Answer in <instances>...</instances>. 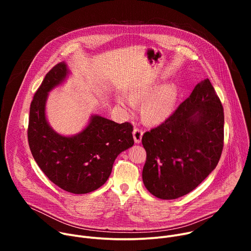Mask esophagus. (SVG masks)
<instances>
[{
    "instance_id": "1",
    "label": "esophagus",
    "mask_w": 251,
    "mask_h": 251,
    "mask_svg": "<svg viewBox=\"0 0 251 251\" xmlns=\"http://www.w3.org/2000/svg\"><path fill=\"white\" fill-rule=\"evenodd\" d=\"M133 137H134V141H135L136 144H139V143H141V140H142V137H143V131L139 128H134Z\"/></svg>"
}]
</instances>
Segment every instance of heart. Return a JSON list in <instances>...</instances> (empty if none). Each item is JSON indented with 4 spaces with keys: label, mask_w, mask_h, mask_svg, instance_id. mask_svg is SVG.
Segmentation results:
<instances>
[{
    "label": "heart",
    "mask_w": 251,
    "mask_h": 251,
    "mask_svg": "<svg viewBox=\"0 0 251 251\" xmlns=\"http://www.w3.org/2000/svg\"><path fill=\"white\" fill-rule=\"evenodd\" d=\"M129 100L122 96L117 97L118 104L129 112L135 105L143 103L142 117L151 125L164 123L174 112L177 100V88L173 83H166L158 89L154 85L138 87L128 94Z\"/></svg>",
    "instance_id": "b5f03b06"
}]
</instances>
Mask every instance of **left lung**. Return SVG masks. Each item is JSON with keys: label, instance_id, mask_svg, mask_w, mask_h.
<instances>
[{"label": "left lung", "instance_id": "left-lung-1", "mask_svg": "<svg viewBox=\"0 0 251 251\" xmlns=\"http://www.w3.org/2000/svg\"><path fill=\"white\" fill-rule=\"evenodd\" d=\"M224 124L222 102L206 78L164 123L143 135L147 159L142 177L146 189L162 200L195 190L220 161Z\"/></svg>", "mask_w": 251, "mask_h": 251}]
</instances>
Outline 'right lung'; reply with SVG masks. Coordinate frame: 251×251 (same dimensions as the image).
Wrapping results in <instances>:
<instances>
[{
    "instance_id": "1",
    "label": "right lung",
    "mask_w": 251,
    "mask_h": 251,
    "mask_svg": "<svg viewBox=\"0 0 251 251\" xmlns=\"http://www.w3.org/2000/svg\"><path fill=\"white\" fill-rule=\"evenodd\" d=\"M64 61L53 66L30 104L27 139L34 161L50 180L73 194H87L108 180L117 156L134 145L133 126L91 115L87 126L73 136L56 133L46 117L49 92L68 76Z\"/></svg>"
}]
</instances>
